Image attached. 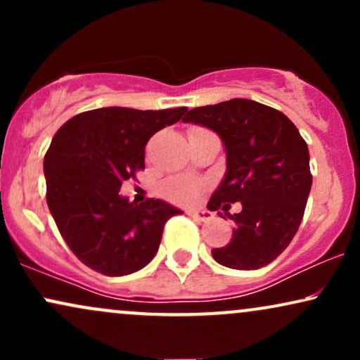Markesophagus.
Segmentation results:
<instances>
[{"label":"esophagus","instance_id":"esophagus-1","mask_svg":"<svg viewBox=\"0 0 360 360\" xmlns=\"http://www.w3.org/2000/svg\"><path fill=\"white\" fill-rule=\"evenodd\" d=\"M188 214L198 221H210L213 218V214L210 212H205V210H200V212H193L191 210V212H188Z\"/></svg>","mask_w":360,"mask_h":360}]
</instances>
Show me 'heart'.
<instances>
[{
  "mask_svg": "<svg viewBox=\"0 0 360 360\" xmlns=\"http://www.w3.org/2000/svg\"><path fill=\"white\" fill-rule=\"evenodd\" d=\"M203 189V183L188 179V177H172L164 184V193L169 200L176 203H193Z\"/></svg>",
  "mask_w": 360,
  "mask_h": 360,
  "instance_id": "b5f03b06",
  "label": "heart"
}]
</instances>
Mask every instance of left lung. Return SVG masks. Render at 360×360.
Wrapping results in <instances>:
<instances>
[{"mask_svg": "<svg viewBox=\"0 0 360 360\" xmlns=\"http://www.w3.org/2000/svg\"><path fill=\"white\" fill-rule=\"evenodd\" d=\"M186 123L212 128L226 150V174L208 208L235 221L232 240L212 255L230 269H260L289 245L311 189L309 152L286 115L262 103L235 98L188 111ZM243 210L230 215L229 206Z\"/></svg>", "mask_w": 360, "mask_h": 360, "instance_id": "left-lung-1", "label": "left lung"}]
</instances>
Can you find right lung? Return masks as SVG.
Here are the masks:
<instances>
[{
    "label": "right lung",
    "instance_id": "1",
    "mask_svg": "<svg viewBox=\"0 0 360 360\" xmlns=\"http://www.w3.org/2000/svg\"><path fill=\"white\" fill-rule=\"evenodd\" d=\"M186 111L98 108L68 120L53 135L44 159L49 210L72 254L93 271L127 276L146 267L166 221L183 213L154 198L130 203L118 191L146 169L148 139Z\"/></svg>",
    "mask_w": 360,
    "mask_h": 360
}]
</instances>
